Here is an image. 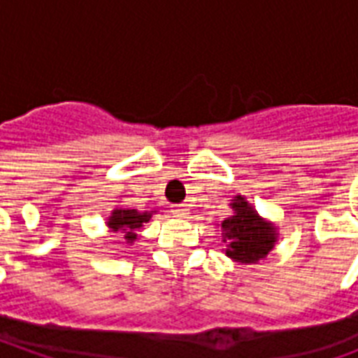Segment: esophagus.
<instances>
[{
  "label": "esophagus",
  "mask_w": 358,
  "mask_h": 358,
  "mask_svg": "<svg viewBox=\"0 0 358 358\" xmlns=\"http://www.w3.org/2000/svg\"><path fill=\"white\" fill-rule=\"evenodd\" d=\"M172 213L176 215L178 218H187L189 217V209H187L186 205H174V209H172Z\"/></svg>",
  "instance_id": "obj_1"
}]
</instances>
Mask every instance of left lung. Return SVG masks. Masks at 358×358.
Listing matches in <instances>:
<instances>
[{
    "mask_svg": "<svg viewBox=\"0 0 358 358\" xmlns=\"http://www.w3.org/2000/svg\"><path fill=\"white\" fill-rule=\"evenodd\" d=\"M232 209V217L220 224L226 255L241 264L259 263L274 249L278 241L276 226L259 217L243 195L234 197Z\"/></svg>",
    "mask_w": 358,
    "mask_h": 358,
    "instance_id": "left-lung-1",
    "label": "left lung"
}]
</instances>
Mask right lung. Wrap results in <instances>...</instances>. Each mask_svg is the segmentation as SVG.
<instances>
[{
	"instance_id": "obj_1",
	"label": "right lung",
	"mask_w": 358,
	"mask_h": 358,
	"mask_svg": "<svg viewBox=\"0 0 358 358\" xmlns=\"http://www.w3.org/2000/svg\"><path fill=\"white\" fill-rule=\"evenodd\" d=\"M151 213H140L138 209H124V207H117V209L110 213L107 226H109L113 232L124 234V240L128 243H134L138 240V230L141 226L151 220Z\"/></svg>"
}]
</instances>
